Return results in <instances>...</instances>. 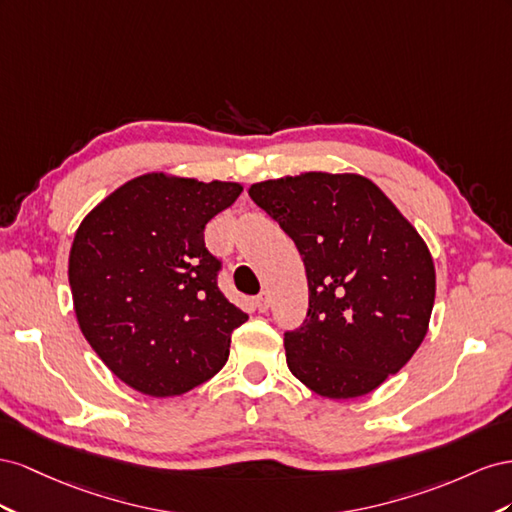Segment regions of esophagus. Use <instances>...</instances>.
Returning <instances> with one entry per match:
<instances>
[{
    "label": "esophagus",
    "mask_w": 512,
    "mask_h": 512,
    "mask_svg": "<svg viewBox=\"0 0 512 512\" xmlns=\"http://www.w3.org/2000/svg\"><path fill=\"white\" fill-rule=\"evenodd\" d=\"M270 294H268V291H261V294L255 298V306H257V311L259 313H266L268 309H270Z\"/></svg>",
    "instance_id": "1"
}]
</instances>
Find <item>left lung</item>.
<instances>
[{"mask_svg":"<svg viewBox=\"0 0 512 512\" xmlns=\"http://www.w3.org/2000/svg\"><path fill=\"white\" fill-rule=\"evenodd\" d=\"M294 240L309 281L287 367L328 399L362 397L414 356L435 300L429 248L379 188L356 173L309 171L248 188Z\"/></svg>","mask_w":512,"mask_h":512,"instance_id":"8db88e82","label":"left lung"}]
</instances>
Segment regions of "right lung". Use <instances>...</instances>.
<instances>
[{
    "label": "right lung",
    "instance_id": "right-lung-1",
    "mask_svg": "<svg viewBox=\"0 0 512 512\" xmlns=\"http://www.w3.org/2000/svg\"><path fill=\"white\" fill-rule=\"evenodd\" d=\"M240 193L236 182L148 173L79 225L68 259L79 328L130 388L175 397L225 367L248 315L218 289L203 229Z\"/></svg>",
    "mask_w": 512,
    "mask_h": 512
}]
</instances>
